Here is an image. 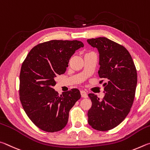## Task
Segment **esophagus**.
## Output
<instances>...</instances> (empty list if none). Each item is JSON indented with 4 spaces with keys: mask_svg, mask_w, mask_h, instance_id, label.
I'll list each match as a JSON object with an SVG mask.
<instances>
[{
    "mask_svg": "<svg viewBox=\"0 0 150 150\" xmlns=\"http://www.w3.org/2000/svg\"><path fill=\"white\" fill-rule=\"evenodd\" d=\"M80 94H81V96H82V98H88V94H87V93L85 91H83V90L81 91H80Z\"/></svg>",
    "mask_w": 150,
    "mask_h": 150,
    "instance_id": "34e87169",
    "label": "esophagus"
}]
</instances>
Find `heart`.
I'll return each instance as SVG.
<instances>
[{"mask_svg":"<svg viewBox=\"0 0 150 150\" xmlns=\"http://www.w3.org/2000/svg\"><path fill=\"white\" fill-rule=\"evenodd\" d=\"M88 53H90V52H88Z\"/></svg>","mask_w":150,"mask_h":150,"instance_id":"obj_1","label":"heart"}]
</instances>
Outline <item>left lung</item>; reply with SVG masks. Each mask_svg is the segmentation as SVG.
Here are the masks:
<instances>
[{"label":"left lung","instance_id":"left-lung-1","mask_svg":"<svg viewBox=\"0 0 150 150\" xmlns=\"http://www.w3.org/2000/svg\"><path fill=\"white\" fill-rule=\"evenodd\" d=\"M87 41L98 49V76L107 81L101 100L95 94H88L92 105L88 112V122L93 129L107 131L117 127L129 113L135 97L137 72L129 52L121 45L103 37Z\"/></svg>","mask_w":150,"mask_h":150}]
</instances>
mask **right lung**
<instances>
[{"mask_svg":"<svg viewBox=\"0 0 150 150\" xmlns=\"http://www.w3.org/2000/svg\"><path fill=\"white\" fill-rule=\"evenodd\" d=\"M78 40H51L37 45L23 60L20 74V100L36 127L47 132L61 130L69 111L81 98L73 88L59 95L53 88L55 78L65 73L70 58L80 47Z\"/></svg>","mask_w":150,"mask_h":150,"instance_id":"1","label":"right lung"}]
</instances>
